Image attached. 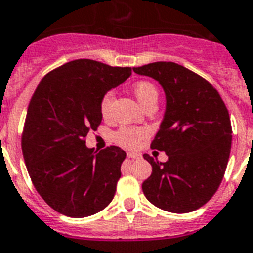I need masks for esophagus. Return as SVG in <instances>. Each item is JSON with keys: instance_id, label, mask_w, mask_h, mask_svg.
<instances>
[{"instance_id": "1", "label": "esophagus", "mask_w": 253, "mask_h": 253, "mask_svg": "<svg viewBox=\"0 0 253 253\" xmlns=\"http://www.w3.org/2000/svg\"><path fill=\"white\" fill-rule=\"evenodd\" d=\"M127 157L131 158V159H139V158H141V154L133 153V151H128V153H127Z\"/></svg>"}]
</instances>
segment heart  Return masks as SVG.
<instances>
[{"label":"heart","mask_w":253,"mask_h":253,"mask_svg":"<svg viewBox=\"0 0 253 253\" xmlns=\"http://www.w3.org/2000/svg\"><path fill=\"white\" fill-rule=\"evenodd\" d=\"M133 94H135L136 99L142 107L150 104V103L158 102V90L155 85L150 81L141 80L137 81L133 85ZM114 93L108 91L102 98L100 102V112L104 117H108L111 114L112 105H113ZM146 136V129L141 127H122L114 133V140L118 144L127 146V148H135L136 145L139 144L142 139Z\"/></svg>","instance_id":"1"}]
</instances>
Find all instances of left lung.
<instances>
[{
	"label": "left lung",
	"mask_w": 253,
	"mask_h": 253,
	"mask_svg": "<svg viewBox=\"0 0 253 253\" xmlns=\"http://www.w3.org/2000/svg\"><path fill=\"white\" fill-rule=\"evenodd\" d=\"M132 70L158 81L166 94V112L151 149L164 151L168 160L159 163L145 154L153 172L142 192L166 211L197 210L214 196L227 168L232 146L227 107L211 84L178 63Z\"/></svg>",
	"instance_id": "left-lung-1"
}]
</instances>
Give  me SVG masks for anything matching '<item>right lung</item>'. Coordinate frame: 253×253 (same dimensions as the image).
I'll use <instances>...</instances> for the list:
<instances>
[{"mask_svg":"<svg viewBox=\"0 0 253 253\" xmlns=\"http://www.w3.org/2000/svg\"><path fill=\"white\" fill-rule=\"evenodd\" d=\"M132 74L93 60H75L42 79L24 126V160L33 184L56 211L85 218L109 205L126 153L87 148L85 137L102 122L100 102Z\"/></svg>","mask_w":253,"mask_h":253,"instance_id":"1","label":"right lung"}]
</instances>
